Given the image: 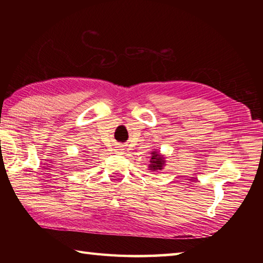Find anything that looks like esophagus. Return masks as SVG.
Returning <instances> with one entry per match:
<instances>
[{"label":"esophagus","instance_id":"34e87169","mask_svg":"<svg viewBox=\"0 0 263 263\" xmlns=\"http://www.w3.org/2000/svg\"><path fill=\"white\" fill-rule=\"evenodd\" d=\"M121 150H122V149H116V152H119V153H120V152H121Z\"/></svg>","mask_w":263,"mask_h":263}]
</instances>
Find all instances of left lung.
<instances>
[{"label":"left lung","mask_w":263,"mask_h":263,"mask_svg":"<svg viewBox=\"0 0 263 263\" xmlns=\"http://www.w3.org/2000/svg\"><path fill=\"white\" fill-rule=\"evenodd\" d=\"M152 154V158H150V164L148 165V170L152 172H157L161 171L163 167L166 165V158L164 157V155H161L157 149H155L154 152L150 153Z\"/></svg>","instance_id":"obj_1"}]
</instances>
